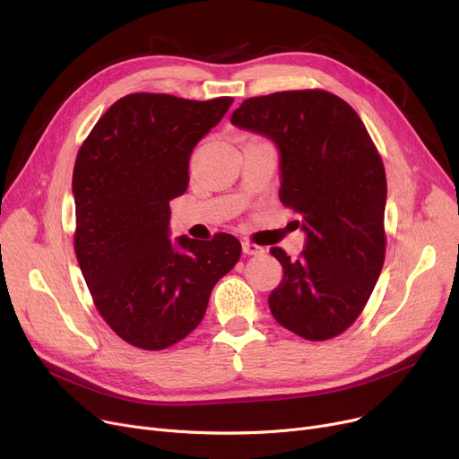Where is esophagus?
<instances>
[{
  "label": "esophagus",
  "mask_w": 459,
  "mask_h": 459,
  "mask_svg": "<svg viewBox=\"0 0 459 459\" xmlns=\"http://www.w3.org/2000/svg\"><path fill=\"white\" fill-rule=\"evenodd\" d=\"M242 249H244L246 255H255V256H260V255L266 253V249L256 246V244H251V242H244V244H242Z\"/></svg>",
  "instance_id": "34e87169"
}]
</instances>
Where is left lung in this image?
Here are the masks:
<instances>
[{
    "instance_id": "left-lung-1",
    "label": "left lung",
    "mask_w": 459,
    "mask_h": 459,
    "mask_svg": "<svg viewBox=\"0 0 459 459\" xmlns=\"http://www.w3.org/2000/svg\"><path fill=\"white\" fill-rule=\"evenodd\" d=\"M230 123L275 143L281 203L301 215L299 258L270 249L284 270L272 315L307 341L333 339L357 320L383 268V161L363 120L327 91L255 96Z\"/></svg>"
}]
</instances>
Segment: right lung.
<instances>
[{"instance_id":"obj_1","label":"right lung","mask_w":459,"mask_h":459,"mask_svg":"<svg viewBox=\"0 0 459 459\" xmlns=\"http://www.w3.org/2000/svg\"><path fill=\"white\" fill-rule=\"evenodd\" d=\"M230 104L229 96L128 94L78 152L76 256L96 308L132 346L163 350L187 336L242 253L232 234L171 239L169 229V201L187 189L189 156Z\"/></svg>"}]
</instances>
